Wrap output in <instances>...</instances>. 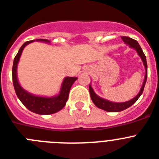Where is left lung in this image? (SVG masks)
Here are the masks:
<instances>
[{
    "mask_svg": "<svg viewBox=\"0 0 159 159\" xmlns=\"http://www.w3.org/2000/svg\"><path fill=\"white\" fill-rule=\"evenodd\" d=\"M122 40L126 43V44L129 45L131 48L135 49L137 51V54L141 57V61L143 62V65L145 66V78H144V82L142 84V86H141V90H140L139 93L137 94V96H135L134 98H132L131 100L127 101V102H111L109 100L104 99V98H101L98 95L95 94V92L94 91L92 86H89V90H90V94L91 100L94 102V104L97 107L100 109H102V110L106 111H109V112H119V111H124L125 109L129 108V107H131L132 105L134 104L137 100L140 98V96L141 95L142 92L144 90V87H145V82H146V79H147V63H146V58H145V56L144 54L143 51L141 49V46L139 45V43H137V40L135 39H133L129 38L127 36H122L121 37Z\"/></svg>",
    "mask_w": 159,
    "mask_h": 159,
    "instance_id": "8db88e82",
    "label": "left lung"
}]
</instances>
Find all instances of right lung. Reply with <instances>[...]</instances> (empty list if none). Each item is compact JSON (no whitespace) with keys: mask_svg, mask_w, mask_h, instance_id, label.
<instances>
[{"mask_svg":"<svg viewBox=\"0 0 159 159\" xmlns=\"http://www.w3.org/2000/svg\"><path fill=\"white\" fill-rule=\"evenodd\" d=\"M34 40L27 41V42L24 43L22 46L20 48L18 54L16 55L15 58H14L13 69H12L14 90H15L18 98L22 102V104L30 111L39 115L53 114V113H56L61 111L65 106L68 98H69L70 88H71L72 85L74 83V82L77 79V77H65L63 82L61 84V90H60L59 94L56 96H52V97L34 95V94H32L27 92L26 90H24L18 82V77H17V68H18V64L19 62L20 57H21L24 48L30 43L34 42ZM35 41L48 43H50V41L48 40V39H36Z\"/></svg>","mask_w":159,"mask_h":159,"instance_id":"add662e5","label":"right lung"}]
</instances>
